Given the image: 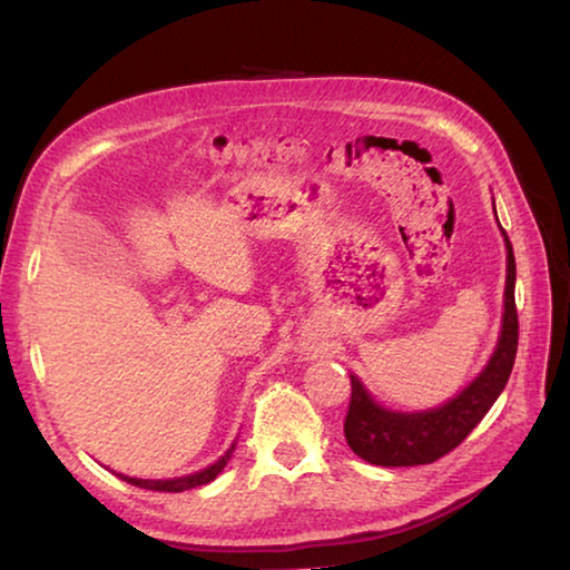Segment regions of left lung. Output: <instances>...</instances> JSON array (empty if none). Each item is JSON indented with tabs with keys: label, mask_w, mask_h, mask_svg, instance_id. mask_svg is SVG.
I'll list each match as a JSON object with an SVG mask.
<instances>
[{
	"label": "left lung",
	"mask_w": 570,
	"mask_h": 570,
	"mask_svg": "<svg viewBox=\"0 0 570 570\" xmlns=\"http://www.w3.org/2000/svg\"><path fill=\"white\" fill-rule=\"evenodd\" d=\"M503 238L508 250L503 326H500V340L485 370L458 397H452L442 407L422 412H394L382 407L364 390V384L350 374L352 400L344 420V438L354 455L382 468L430 465L455 450L505 390L518 352V312L515 256L505 230Z\"/></svg>",
	"instance_id": "8db88e82"
}]
</instances>
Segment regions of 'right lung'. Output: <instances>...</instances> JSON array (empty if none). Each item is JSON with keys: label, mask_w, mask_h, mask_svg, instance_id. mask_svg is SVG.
<instances>
[{"label": "right lung", "mask_w": 570, "mask_h": 570, "mask_svg": "<svg viewBox=\"0 0 570 570\" xmlns=\"http://www.w3.org/2000/svg\"><path fill=\"white\" fill-rule=\"evenodd\" d=\"M236 442L228 448V452L220 460H216L214 465H208L204 470L193 472V475H183V478H173V480H142V478H128V475H120L125 482H130L135 488H146V490H158V493H183V490H190V488H198V485H206V482L216 480L220 475V470L226 468V462L230 460V452H234Z\"/></svg>", "instance_id": "obj_1"}]
</instances>
